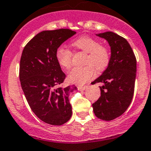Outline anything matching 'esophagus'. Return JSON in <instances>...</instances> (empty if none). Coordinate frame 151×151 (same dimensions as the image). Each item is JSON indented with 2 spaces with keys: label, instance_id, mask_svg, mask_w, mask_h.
Returning <instances> with one entry per match:
<instances>
[{
  "label": "esophagus",
  "instance_id": "1",
  "mask_svg": "<svg viewBox=\"0 0 151 151\" xmlns=\"http://www.w3.org/2000/svg\"><path fill=\"white\" fill-rule=\"evenodd\" d=\"M87 86H81V85H78V88L80 90V91H84L85 89H87Z\"/></svg>",
  "mask_w": 151,
  "mask_h": 151
}]
</instances>
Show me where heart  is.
I'll return each mask as SVG.
<instances>
[{
	"label": "heart",
	"mask_w": 151,
	"mask_h": 151,
	"mask_svg": "<svg viewBox=\"0 0 151 151\" xmlns=\"http://www.w3.org/2000/svg\"><path fill=\"white\" fill-rule=\"evenodd\" d=\"M72 45L81 51L86 53L83 67L74 68L68 73V80L74 83H84L93 78L94 68L103 70L111 60V53L105 45L100 44L99 40L91 37H81L73 40ZM58 64L64 69H70L72 64V52L65 47H60L56 51Z\"/></svg>",
	"instance_id": "obj_1"
}]
</instances>
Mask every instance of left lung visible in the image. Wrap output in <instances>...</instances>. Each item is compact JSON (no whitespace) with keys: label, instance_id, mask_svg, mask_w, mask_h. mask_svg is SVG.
<instances>
[{"label":"left lung","instance_id":"obj_1","mask_svg":"<svg viewBox=\"0 0 151 151\" xmlns=\"http://www.w3.org/2000/svg\"><path fill=\"white\" fill-rule=\"evenodd\" d=\"M97 36L107 40L111 47V60L102 75L93 84L103 83L100 87L101 97L92 104L97 117L111 121L122 115L130 106L134 92L137 60L132 48L123 37L111 31Z\"/></svg>","mask_w":151,"mask_h":151}]
</instances>
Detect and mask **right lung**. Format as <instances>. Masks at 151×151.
I'll return each mask as SVG.
<instances>
[{
  "instance_id": "right-lung-1",
  "label": "right lung",
  "mask_w": 151,
  "mask_h": 151,
  "mask_svg": "<svg viewBox=\"0 0 151 151\" xmlns=\"http://www.w3.org/2000/svg\"><path fill=\"white\" fill-rule=\"evenodd\" d=\"M75 34L70 29L41 31L26 44L21 54L19 78L22 90L33 112L48 124H64L72 115L69 94L77 87H59L66 75L56 51Z\"/></svg>"
}]
</instances>
